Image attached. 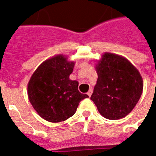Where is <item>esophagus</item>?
Listing matches in <instances>:
<instances>
[{
    "instance_id": "esophagus-1",
    "label": "esophagus",
    "mask_w": 156,
    "mask_h": 156,
    "mask_svg": "<svg viewBox=\"0 0 156 156\" xmlns=\"http://www.w3.org/2000/svg\"><path fill=\"white\" fill-rule=\"evenodd\" d=\"M92 92H93V90L91 89V88H90V90H88V92H87V95H88V96H89V97H90V95H92Z\"/></svg>"
}]
</instances>
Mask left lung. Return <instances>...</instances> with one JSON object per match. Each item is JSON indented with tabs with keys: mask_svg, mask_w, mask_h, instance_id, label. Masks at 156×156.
Listing matches in <instances>:
<instances>
[{
	"mask_svg": "<svg viewBox=\"0 0 156 156\" xmlns=\"http://www.w3.org/2000/svg\"><path fill=\"white\" fill-rule=\"evenodd\" d=\"M98 79L90 100L109 120L130 112L143 93V78L138 69L122 56L105 53L96 66Z\"/></svg>",
	"mask_w": 156,
	"mask_h": 156,
	"instance_id": "8db88e82",
	"label": "left lung"
}]
</instances>
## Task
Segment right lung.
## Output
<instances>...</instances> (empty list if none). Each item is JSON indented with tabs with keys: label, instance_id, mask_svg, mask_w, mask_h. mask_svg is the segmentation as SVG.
<instances>
[{
	"label": "right lung",
	"instance_id": "1",
	"mask_svg": "<svg viewBox=\"0 0 156 156\" xmlns=\"http://www.w3.org/2000/svg\"><path fill=\"white\" fill-rule=\"evenodd\" d=\"M74 62L59 55L43 62L28 83V98L42 118L50 122L66 121L75 113L88 95L78 90V83L69 79Z\"/></svg>",
	"mask_w": 156,
	"mask_h": 156
}]
</instances>
